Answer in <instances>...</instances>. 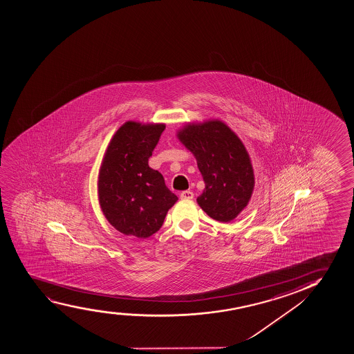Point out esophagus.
<instances>
[{
    "label": "esophagus",
    "instance_id": "obj_1",
    "mask_svg": "<svg viewBox=\"0 0 354 354\" xmlns=\"http://www.w3.org/2000/svg\"><path fill=\"white\" fill-rule=\"evenodd\" d=\"M180 196H181V199H193L194 194H193L192 191H183Z\"/></svg>",
    "mask_w": 354,
    "mask_h": 354
}]
</instances>
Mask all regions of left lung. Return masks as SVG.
I'll return each mask as SVG.
<instances>
[{"instance_id":"1","label":"left lung","mask_w":354,"mask_h":354,"mask_svg":"<svg viewBox=\"0 0 354 354\" xmlns=\"http://www.w3.org/2000/svg\"><path fill=\"white\" fill-rule=\"evenodd\" d=\"M179 140L194 153L205 181L198 204L211 218L230 222L253 193V167L245 145L218 120L187 125L179 132Z\"/></svg>"}]
</instances>
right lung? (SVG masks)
I'll list each match as a JSON object with an SVG mask.
<instances>
[{"mask_svg": "<svg viewBox=\"0 0 354 354\" xmlns=\"http://www.w3.org/2000/svg\"><path fill=\"white\" fill-rule=\"evenodd\" d=\"M165 129L163 124L127 122L106 151L99 175V201L107 221L125 235H153L178 201L161 173L149 167Z\"/></svg>", "mask_w": 354, "mask_h": 354, "instance_id": "add662e5", "label": "right lung"}]
</instances>
